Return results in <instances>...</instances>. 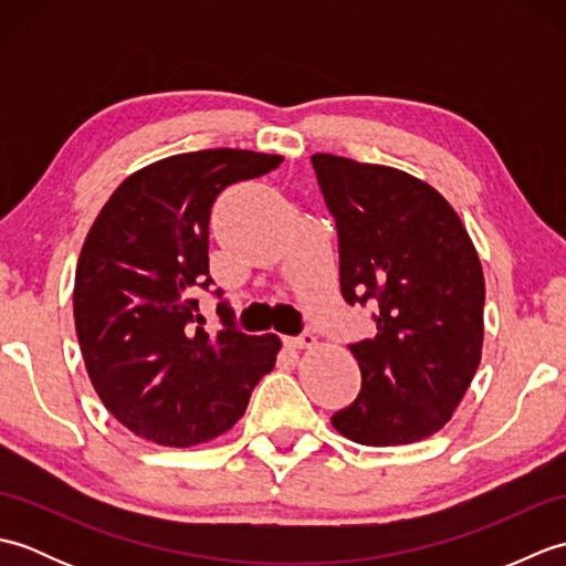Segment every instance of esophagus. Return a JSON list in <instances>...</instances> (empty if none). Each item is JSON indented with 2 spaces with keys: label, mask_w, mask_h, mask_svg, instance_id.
<instances>
[{
  "label": "esophagus",
  "mask_w": 566,
  "mask_h": 566,
  "mask_svg": "<svg viewBox=\"0 0 566 566\" xmlns=\"http://www.w3.org/2000/svg\"><path fill=\"white\" fill-rule=\"evenodd\" d=\"M286 345L294 347V350H308V347L316 345V335L302 333V335H296V338H286Z\"/></svg>",
  "instance_id": "obj_1"
}]
</instances>
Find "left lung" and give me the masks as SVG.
Segmentation results:
<instances>
[{
	"label": "left lung",
	"instance_id": "1",
	"mask_svg": "<svg viewBox=\"0 0 566 566\" xmlns=\"http://www.w3.org/2000/svg\"><path fill=\"white\" fill-rule=\"evenodd\" d=\"M311 163L338 226L343 298L369 306L377 326L347 345L363 389L331 423L369 448L418 442L448 423L482 359V264L450 203L420 179L328 153Z\"/></svg>",
	"mask_w": 566,
	"mask_h": 566
}]
</instances>
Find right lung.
I'll return each instance as SVG.
<instances>
[{
  "mask_svg": "<svg viewBox=\"0 0 566 566\" xmlns=\"http://www.w3.org/2000/svg\"><path fill=\"white\" fill-rule=\"evenodd\" d=\"M280 163L235 148L172 155L130 175L90 228L72 294L77 340L94 391L136 436L167 448L221 436L274 367L276 335L238 331L221 290L211 335L195 294L213 284L216 197Z\"/></svg>",
  "mask_w": 566,
  "mask_h": 566,
  "instance_id": "1",
  "label": "right lung"
}]
</instances>
